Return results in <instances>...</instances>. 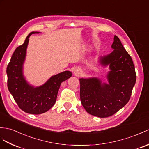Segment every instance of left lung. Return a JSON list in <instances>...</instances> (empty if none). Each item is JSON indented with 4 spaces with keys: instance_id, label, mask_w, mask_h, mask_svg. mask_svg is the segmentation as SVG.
<instances>
[{
    "instance_id": "left-lung-1",
    "label": "left lung",
    "mask_w": 149,
    "mask_h": 149,
    "mask_svg": "<svg viewBox=\"0 0 149 149\" xmlns=\"http://www.w3.org/2000/svg\"><path fill=\"white\" fill-rule=\"evenodd\" d=\"M111 47L113 51L100 59L104 66L109 64V84L102 85L97 78L79 79L82 106L99 118L111 116L128 102L136 79L132 57L116 35Z\"/></svg>"
}]
</instances>
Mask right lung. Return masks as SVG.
<instances>
[{
	"instance_id": "obj_1",
	"label": "right lung",
	"mask_w": 149,
	"mask_h": 149,
	"mask_svg": "<svg viewBox=\"0 0 149 149\" xmlns=\"http://www.w3.org/2000/svg\"><path fill=\"white\" fill-rule=\"evenodd\" d=\"M38 33L33 31L29 34L24 43L17 47L7 67L8 86L17 106L26 113L40 114L49 111L57 99L61 83L70 78L72 73L64 71L54 75L44 85L37 88L29 85L23 75V64L30 35Z\"/></svg>"
}]
</instances>
